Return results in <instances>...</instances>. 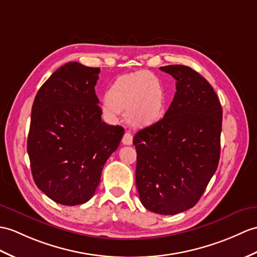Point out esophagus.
I'll use <instances>...</instances> for the list:
<instances>
[{
	"label": "esophagus",
	"instance_id": "1",
	"mask_svg": "<svg viewBox=\"0 0 257 257\" xmlns=\"http://www.w3.org/2000/svg\"><path fill=\"white\" fill-rule=\"evenodd\" d=\"M121 141H122L123 145H126V146L133 145V135H131L130 133H128V131H127V133H124Z\"/></svg>",
	"mask_w": 257,
	"mask_h": 257
}]
</instances>
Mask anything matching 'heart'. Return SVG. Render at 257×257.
<instances>
[{"label":"heart","instance_id":"heart-1","mask_svg":"<svg viewBox=\"0 0 257 257\" xmlns=\"http://www.w3.org/2000/svg\"><path fill=\"white\" fill-rule=\"evenodd\" d=\"M106 98V108L124 111L127 121L135 127L151 126L159 120L164 107L162 82L149 71L118 77L107 91Z\"/></svg>","mask_w":257,"mask_h":257}]
</instances>
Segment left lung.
I'll return each instance as SVG.
<instances>
[{
    "label": "left lung",
    "mask_w": 257,
    "mask_h": 257,
    "mask_svg": "<svg viewBox=\"0 0 257 257\" xmlns=\"http://www.w3.org/2000/svg\"><path fill=\"white\" fill-rule=\"evenodd\" d=\"M160 70L176 80V93L163 118L134 137L136 185L148 210L176 214L198 202L218 168L222 107L192 68Z\"/></svg>",
    "instance_id": "obj_1"
}]
</instances>
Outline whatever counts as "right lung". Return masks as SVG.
Segmentation results:
<instances>
[{"instance_id":"add662e5","label":"right lung","mask_w":257,"mask_h":257,"mask_svg":"<svg viewBox=\"0 0 257 257\" xmlns=\"http://www.w3.org/2000/svg\"><path fill=\"white\" fill-rule=\"evenodd\" d=\"M99 71L65 63L39 88L33 104L27 139L33 178L41 192L64 206L92 198L124 133L101 121L94 89Z\"/></svg>"}]
</instances>
